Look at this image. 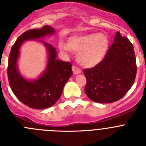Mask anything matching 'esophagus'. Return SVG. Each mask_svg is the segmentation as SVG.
Returning <instances> with one entry per match:
<instances>
[{
	"label": "esophagus",
	"mask_w": 146,
	"mask_h": 146,
	"mask_svg": "<svg viewBox=\"0 0 146 146\" xmlns=\"http://www.w3.org/2000/svg\"><path fill=\"white\" fill-rule=\"evenodd\" d=\"M72 71H73L74 74H80V73L82 72V71H81V69H80L79 67L76 66H72Z\"/></svg>",
	"instance_id": "esophagus-1"
}]
</instances>
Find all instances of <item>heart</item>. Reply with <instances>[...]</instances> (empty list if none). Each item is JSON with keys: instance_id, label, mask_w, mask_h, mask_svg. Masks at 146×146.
Wrapping results in <instances>:
<instances>
[{"instance_id": "b5f03b06", "label": "heart", "mask_w": 146, "mask_h": 146, "mask_svg": "<svg viewBox=\"0 0 146 146\" xmlns=\"http://www.w3.org/2000/svg\"><path fill=\"white\" fill-rule=\"evenodd\" d=\"M109 47V38L102 33H91L72 36L68 41L67 47L62 45L61 49L69 48L77 53V60L86 67L96 66L103 60Z\"/></svg>"}]
</instances>
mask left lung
Here are the masks:
<instances>
[{
    "label": "left lung",
    "mask_w": 146,
    "mask_h": 146,
    "mask_svg": "<svg viewBox=\"0 0 146 146\" xmlns=\"http://www.w3.org/2000/svg\"><path fill=\"white\" fill-rule=\"evenodd\" d=\"M83 72L87 80L85 93L89 99L98 103L118 101L131 88L136 77L133 45L118 32L104 59Z\"/></svg>",
    "instance_id": "left-lung-1"
}]
</instances>
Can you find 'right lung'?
I'll return each mask as SVG.
<instances>
[{"instance_id":"right-lung-1","label":"right lung","mask_w":146,"mask_h":146,"mask_svg":"<svg viewBox=\"0 0 146 146\" xmlns=\"http://www.w3.org/2000/svg\"><path fill=\"white\" fill-rule=\"evenodd\" d=\"M54 32L55 29L49 25L26 31L18 37L11 47L9 57L7 74L11 91L21 102L33 109H45L55 104L73 74L72 64L56 58L57 52L55 47L42 41L40 42L47 47L48 51V63L43 74L38 79L29 81L22 77L18 71L17 61L23 42L42 38Z\"/></svg>"}]
</instances>
